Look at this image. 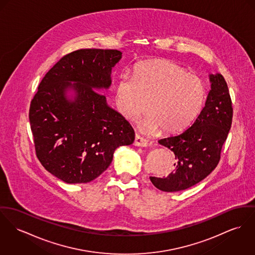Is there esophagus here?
<instances>
[{
    "instance_id": "34e87169",
    "label": "esophagus",
    "mask_w": 255,
    "mask_h": 255,
    "mask_svg": "<svg viewBox=\"0 0 255 255\" xmlns=\"http://www.w3.org/2000/svg\"><path fill=\"white\" fill-rule=\"evenodd\" d=\"M134 144L136 146H146L147 145V139L140 137L139 135H136L135 140H134Z\"/></svg>"
}]
</instances>
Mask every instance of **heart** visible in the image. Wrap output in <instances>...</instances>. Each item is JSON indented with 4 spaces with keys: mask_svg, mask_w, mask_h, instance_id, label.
<instances>
[{
    "mask_svg": "<svg viewBox=\"0 0 255 255\" xmlns=\"http://www.w3.org/2000/svg\"><path fill=\"white\" fill-rule=\"evenodd\" d=\"M207 98L204 81L167 60L137 64L133 78L121 76L115 88L118 113L133 121L146 109L138 121L143 132L172 134L186 128L198 116Z\"/></svg>",
    "mask_w": 255,
    "mask_h": 255,
    "instance_id": "b5f03b06",
    "label": "heart"
}]
</instances>
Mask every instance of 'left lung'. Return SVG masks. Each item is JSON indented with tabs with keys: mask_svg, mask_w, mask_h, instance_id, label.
Wrapping results in <instances>:
<instances>
[{
	"mask_svg": "<svg viewBox=\"0 0 255 255\" xmlns=\"http://www.w3.org/2000/svg\"><path fill=\"white\" fill-rule=\"evenodd\" d=\"M211 90L205 107L191 127L158 142L175 154V171L166 177L150 176L152 184L165 192L185 190L216 169L223 143L231 128L233 108L228 86L220 74L210 75Z\"/></svg>",
	"mask_w": 255,
	"mask_h": 255,
	"instance_id": "obj_1",
	"label": "left lung"
}]
</instances>
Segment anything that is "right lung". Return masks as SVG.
I'll return each instance as SVG.
<instances>
[{"label": "right lung", "instance_id": "1", "mask_svg": "<svg viewBox=\"0 0 255 255\" xmlns=\"http://www.w3.org/2000/svg\"><path fill=\"white\" fill-rule=\"evenodd\" d=\"M121 57L117 49L71 52L46 73L31 101L37 157L64 182L95 179L111 165L115 150L135 139L130 123L94 90L111 86L112 70ZM71 90L74 95L69 98Z\"/></svg>", "mask_w": 255, "mask_h": 255}]
</instances>
